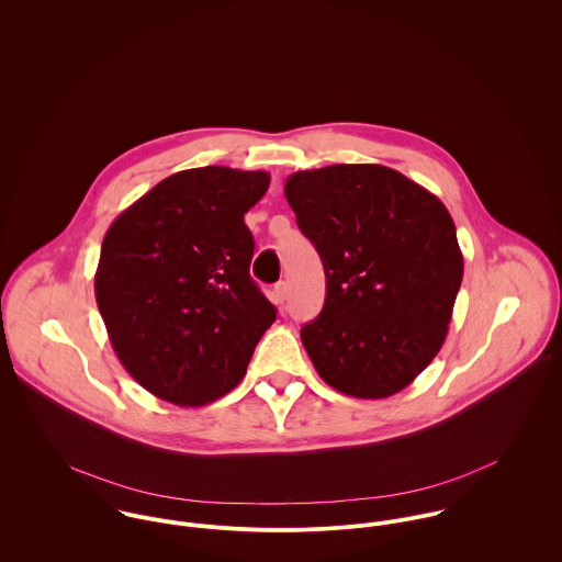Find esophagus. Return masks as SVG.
<instances>
[{
    "mask_svg": "<svg viewBox=\"0 0 562 562\" xmlns=\"http://www.w3.org/2000/svg\"><path fill=\"white\" fill-rule=\"evenodd\" d=\"M272 301H274L277 305H283V303L288 301V283H285V281H279V283L274 285V290H272Z\"/></svg>",
    "mask_w": 562,
    "mask_h": 562,
    "instance_id": "esophagus-1",
    "label": "esophagus"
}]
</instances>
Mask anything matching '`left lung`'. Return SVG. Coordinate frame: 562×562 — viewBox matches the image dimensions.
<instances>
[{"label":"left lung","instance_id":"obj_1","mask_svg":"<svg viewBox=\"0 0 562 562\" xmlns=\"http://www.w3.org/2000/svg\"><path fill=\"white\" fill-rule=\"evenodd\" d=\"M285 199L326 277L321 316L303 346L333 390L379 401L437 357L463 281V252L446 205L381 164L299 170Z\"/></svg>","mask_w":562,"mask_h":562}]
</instances>
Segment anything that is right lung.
<instances>
[{
    "label": "right lung",
    "instance_id": "add662e5",
    "mask_svg": "<svg viewBox=\"0 0 562 562\" xmlns=\"http://www.w3.org/2000/svg\"><path fill=\"white\" fill-rule=\"evenodd\" d=\"M266 170L188 168L110 225L94 299L123 368L154 396L203 406L229 394L277 310L248 274L244 214Z\"/></svg>",
    "mask_w": 562,
    "mask_h": 562
}]
</instances>
